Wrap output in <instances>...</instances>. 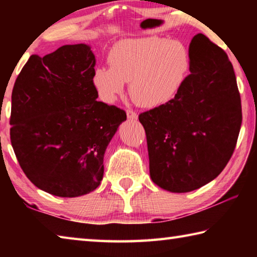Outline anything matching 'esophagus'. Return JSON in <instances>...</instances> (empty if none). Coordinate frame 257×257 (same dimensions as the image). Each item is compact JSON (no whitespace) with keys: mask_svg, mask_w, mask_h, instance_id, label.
Masks as SVG:
<instances>
[{"mask_svg":"<svg viewBox=\"0 0 257 257\" xmlns=\"http://www.w3.org/2000/svg\"><path fill=\"white\" fill-rule=\"evenodd\" d=\"M127 116H128V119L137 120V114L133 110H127Z\"/></svg>","mask_w":257,"mask_h":257,"instance_id":"esophagus-1","label":"esophagus"}]
</instances>
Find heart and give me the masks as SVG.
<instances>
[{
  "instance_id": "1",
  "label": "heart",
  "mask_w": 257,
  "mask_h": 257,
  "mask_svg": "<svg viewBox=\"0 0 257 257\" xmlns=\"http://www.w3.org/2000/svg\"><path fill=\"white\" fill-rule=\"evenodd\" d=\"M110 66L98 67L93 85L103 101L114 102L125 82L135 102L143 107H158L176 96L189 71L186 47L162 37L127 40L113 47Z\"/></svg>"
}]
</instances>
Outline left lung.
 Here are the masks:
<instances>
[{"label": "left lung", "mask_w": 257, "mask_h": 257, "mask_svg": "<svg viewBox=\"0 0 257 257\" xmlns=\"http://www.w3.org/2000/svg\"><path fill=\"white\" fill-rule=\"evenodd\" d=\"M188 54L190 75L176 96L139 114L151 179L171 193L201 188L222 172L242 119L236 76L225 52L197 34Z\"/></svg>", "instance_id": "1"}]
</instances>
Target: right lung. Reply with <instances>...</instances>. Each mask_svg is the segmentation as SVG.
Listing matches in <instances>:
<instances>
[{
    "label": "right lung",
    "mask_w": 257,
    "mask_h": 257,
    "mask_svg": "<svg viewBox=\"0 0 257 257\" xmlns=\"http://www.w3.org/2000/svg\"><path fill=\"white\" fill-rule=\"evenodd\" d=\"M96 59L87 44L32 55L12 90L10 138L33 184L59 197L89 194L101 184L106 147L123 110L97 101Z\"/></svg>",
    "instance_id": "add662e5"
}]
</instances>
